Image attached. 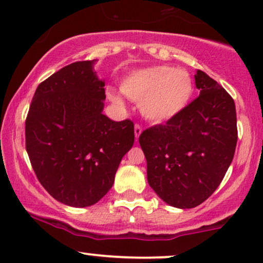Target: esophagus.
<instances>
[{"label":"esophagus","mask_w":263,"mask_h":263,"mask_svg":"<svg viewBox=\"0 0 263 263\" xmlns=\"http://www.w3.org/2000/svg\"><path fill=\"white\" fill-rule=\"evenodd\" d=\"M142 134V127L140 125H135V137L136 140H138V137H140V135Z\"/></svg>","instance_id":"esophagus-1"}]
</instances>
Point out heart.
I'll use <instances>...</instances> for the list:
<instances>
[{
    "instance_id": "1",
    "label": "heart",
    "mask_w": 263,
    "mask_h": 263,
    "mask_svg": "<svg viewBox=\"0 0 263 263\" xmlns=\"http://www.w3.org/2000/svg\"><path fill=\"white\" fill-rule=\"evenodd\" d=\"M120 91L129 100L140 102L143 117L153 123H163L177 117L188 106L194 93V84L188 71L170 65H155L131 71L120 83ZM108 100L123 107L119 92L106 89Z\"/></svg>"
}]
</instances>
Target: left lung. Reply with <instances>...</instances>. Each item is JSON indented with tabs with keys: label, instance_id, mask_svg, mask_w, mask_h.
Returning a JSON list of instances; mask_svg holds the SVG:
<instances>
[{
	"label": "left lung",
	"instance_id": "obj_1",
	"mask_svg": "<svg viewBox=\"0 0 263 263\" xmlns=\"http://www.w3.org/2000/svg\"><path fill=\"white\" fill-rule=\"evenodd\" d=\"M194 78L198 98L165 125L140 136L149 186L164 203L179 209L198 206L215 192L237 142L231 96L204 71L198 70Z\"/></svg>",
	"mask_w": 263,
	"mask_h": 263
}]
</instances>
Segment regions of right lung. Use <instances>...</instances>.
Here are the masks:
<instances>
[{"instance_id":"right-lung-1","label":"right lung","mask_w":263,"mask_h":263,"mask_svg":"<svg viewBox=\"0 0 263 263\" xmlns=\"http://www.w3.org/2000/svg\"><path fill=\"white\" fill-rule=\"evenodd\" d=\"M95 62L69 64L39 84L26 120L35 176L55 200L74 208L106 194L135 142L134 122L102 114L105 81L93 71Z\"/></svg>"}]
</instances>
